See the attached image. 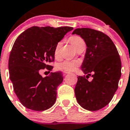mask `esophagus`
Wrapping results in <instances>:
<instances>
[{"label":"esophagus","instance_id":"esophagus-1","mask_svg":"<svg viewBox=\"0 0 130 130\" xmlns=\"http://www.w3.org/2000/svg\"><path fill=\"white\" fill-rule=\"evenodd\" d=\"M63 72V74H69V73H70V72L66 71V70H64V71H63V72Z\"/></svg>","mask_w":130,"mask_h":130}]
</instances>
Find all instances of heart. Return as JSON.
Returning a JSON list of instances; mask_svg holds the SVG:
<instances>
[{
    "label": "heart",
    "mask_w": 130,
    "mask_h": 130,
    "mask_svg": "<svg viewBox=\"0 0 130 130\" xmlns=\"http://www.w3.org/2000/svg\"><path fill=\"white\" fill-rule=\"evenodd\" d=\"M70 41L77 50L78 49L85 45V41L82 37L78 36H73L70 37ZM62 46V42L59 41L56 43L54 50V55L55 58H60V50ZM80 62L78 60H64L57 64V68L59 70L66 71H73L80 66Z\"/></svg>",
    "instance_id": "heart-1"
}]
</instances>
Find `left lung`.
Returning a JSON list of instances; mask_svg holds the SVG:
<instances>
[{"label":"left lung","instance_id":"left-lung-1","mask_svg":"<svg viewBox=\"0 0 130 130\" xmlns=\"http://www.w3.org/2000/svg\"><path fill=\"white\" fill-rule=\"evenodd\" d=\"M72 34L80 36L87 45L81 69L87 76L93 74L89 82L85 76H78L74 92L78 104L89 111L105 107L113 98L121 77V62L116 45L102 32L89 28H78Z\"/></svg>","mask_w":130,"mask_h":130}]
</instances>
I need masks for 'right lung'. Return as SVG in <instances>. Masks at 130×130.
<instances>
[{
  "label": "right lung",
  "instance_id": "add662e5",
  "mask_svg": "<svg viewBox=\"0 0 130 130\" xmlns=\"http://www.w3.org/2000/svg\"><path fill=\"white\" fill-rule=\"evenodd\" d=\"M70 27H32L15 40L9 59V77L21 104L34 111L48 109L55 103L57 87L63 81L61 72L43 78L39 70L52 69L54 50L56 43Z\"/></svg>",
  "mask_w": 130,
  "mask_h": 130
}]
</instances>
